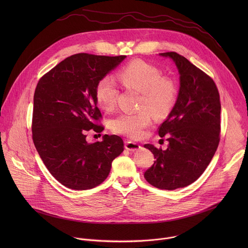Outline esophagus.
I'll list each match as a JSON object with an SVG mask.
<instances>
[{
  "label": "esophagus",
  "instance_id": "obj_1",
  "mask_svg": "<svg viewBox=\"0 0 248 248\" xmlns=\"http://www.w3.org/2000/svg\"><path fill=\"white\" fill-rule=\"evenodd\" d=\"M125 148L129 151H136V150L140 149V145L136 142L127 140V141H125Z\"/></svg>",
  "mask_w": 248,
  "mask_h": 248
}]
</instances>
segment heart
I'll return each mask as SVG.
<instances>
[{"mask_svg": "<svg viewBox=\"0 0 248 248\" xmlns=\"http://www.w3.org/2000/svg\"><path fill=\"white\" fill-rule=\"evenodd\" d=\"M117 76L122 85L141 93L140 109L136 113L124 112L111 121L114 133L131 139H140L150 126L153 115L162 118L170 113L176 105L178 96L177 81L163 76L155 66L141 59H136L121 68ZM118 89L110 75L101 77L95 86V98L98 105L105 110H111L116 104Z\"/></svg>", "mask_w": 248, "mask_h": 248, "instance_id": "1", "label": "heart"}]
</instances>
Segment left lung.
Listing matches in <instances>:
<instances>
[{
  "label": "left lung",
  "mask_w": 248,
  "mask_h": 248,
  "mask_svg": "<svg viewBox=\"0 0 248 248\" xmlns=\"http://www.w3.org/2000/svg\"><path fill=\"white\" fill-rule=\"evenodd\" d=\"M173 59L179 72L177 103L159 126L168 148L145 144L155 158L144 173L158 189L175 190L190 185L202 175L217 151L220 133V102L212 78L177 52H163Z\"/></svg>",
  "instance_id": "left-lung-1"
}]
</instances>
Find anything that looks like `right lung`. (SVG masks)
Listing matches in <instances>:
<instances>
[{
  "instance_id": "obj_1",
  "label": "right lung",
  "mask_w": 248,
  "mask_h": 248,
  "mask_svg": "<svg viewBox=\"0 0 248 248\" xmlns=\"http://www.w3.org/2000/svg\"><path fill=\"white\" fill-rule=\"evenodd\" d=\"M125 55L77 53L44 74L33 98L32 140L49 173L73 190L92 189L109 174L112 160L124 150L120 137L88 143L87 132L101 133L97 107L98 80L117 67Z\"/></svg>"
}]
</instances>
